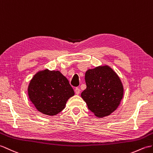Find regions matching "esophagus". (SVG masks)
<instances>
[{"label": "esophagus", "instance_id": "esophagus-1", "mask_svg": "<svg viewBox=\"0 0 153 153\" xmlns=\"http://www.w3.org/2000/svg\"><path fill=\"white\" fill-rule=\"evenodd\" d=\"M75 93L76 94H79V93H80V89L78 87H76L75 88Z\"/></svg>", "mask_w": 153, "mask_h": 153}]
</instances>
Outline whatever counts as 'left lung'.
<instances>
[{
	"mask_svg": "<svg viewBox=\"0 0 153 153\" xmlns=\"http://www.w3.org/2000/svg\"><path fill=\"white\" fill-rule=\"evenodd\" d=\"M87 88L81 94L88 108L98 117L113 113L123 97L120 78L110 67L99 66L88 70L85 77Z\"/></svg>",
	"mask_w": 153,
	"mask_h": 153,
	"instance_id": "obj_1",
	"label": "left lung"
}]
</instances>
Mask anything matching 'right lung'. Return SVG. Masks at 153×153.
<instances>
[{"label": "right lung", "mask_w": 153, "mask_h": 153, "mask_svg": "<svg viewBox=\"0 0 153 153\" xmlns=\"http://www.w3.org/2000/svg\"><path fill=\"white\" fill-rule=\"evenodd\" d=\"M30 101L39 111L55 115L65 108L74 91L68 80L59 71L45 70L35 75L28 85Z\"/></svg>", "instance_id": "obj_1"}]
</instances>
